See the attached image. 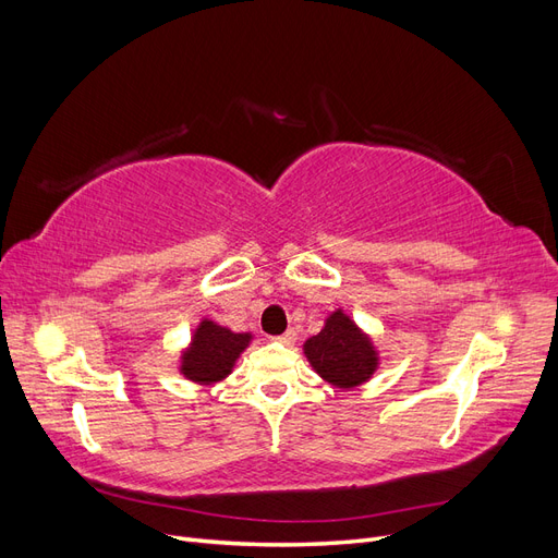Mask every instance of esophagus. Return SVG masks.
<instances>
[{
    "label": "esophagus",
    "mask_w": 558,
    "mask_h": 558,
    "mask_svg": "<svg viewBox=\"0 0 558 558\" xmlns=\"http://www.w3.org/2000/svg\"><path fill=\"white\" fill-rule=\"evenodd\" d=\"M295 337H298V332H295L293 328H289L286 332H281V335H277V337H272V340H277V342H281V344H293V342H295Z\"/></svg>",
    "instance_id": "34e87169"
}]
</instances>
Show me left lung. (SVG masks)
Here are the masks:
<instances>
[{
  "label": "left lung",
  "mask_w": 558,
  "mask_h": 558,
  "mask_svg": "<svg viewBox=\"0 0 558 558\" xmlns=\"http://www.w3.org/2000/svg\"><path fill=\"white\" fill-rule=\"evenodd\" d=\"M305 356L324 377L337 388H353L375 375L377 351L369 337L337 310L326 318V326L305 342Z\"/></svg>",
  "instance_id": "8db88e82"
}]
</instances>
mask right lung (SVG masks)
Here are the masks:
<instances>
[{
  "instance_id": "add662e5",
  "label": "right lung",
  "mask_w": 558,
  "mask_h": 558,
  "mask_svg": "<svg viewBox=\"0 0 558 558\" xmlns=\"http://www.w3.org/2000/svg\"><path fill=\"white\" fill-rule=\"evenodd\" d=\"M251 332H232L205 318L197 326L191 347L181 356V375L197 384L221 381L232 373L234 361L248 347Z\"/></svg>"
}]
</instances>
